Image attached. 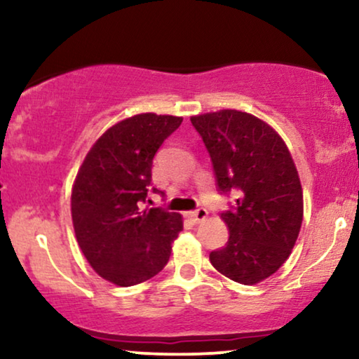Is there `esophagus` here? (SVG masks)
Instances as JSON below:
<instances>
[{
	"mask_svg": "<svg viewBox=\"0 0 359 359\" xmlns=\"http://www.w3.org/2000/svg\"><path fill=\"white\" fill-rule=\"evenodd\" d=\"M208 217V210L205 209H198V210H193V212H189V219L193 220V222H203V220Z\"/></svg>",
	"mask_w": 359,
	"mask_h": 359,
	"instance_id": "34e87169",
	"label": "esophagus"
}]
</instances>
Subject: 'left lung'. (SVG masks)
<instances>
[{"label":"left lung","instance_id":"8db88e82","mask_svg":"<svg viewBox=\"0 0 359 359\" xmlns=\"http://www.w3.org/2000/svg\"><path fill=\"white\" fill-rule=\"evenodd\" d=\"M191 124L209 151L217 191L238 196L220 212L230 235L210 263L235 283L257 284L283 266L301 230L296 165L276 130L248 112H208Z\"/></svg>","mask_w":359,"mask_h":359}]
</instances>
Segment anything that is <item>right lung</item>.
Masks as SVG:
<instances>
[{
    "label": "right lung",
    "instance_id": "1",
    "mask_svg": "<svg viewBox=\"0 0 359 359\" xmlns=\"http://www.w3.org/2000/svg\"><path fill=\"white\" fill-rule=\"evenodd\" d=\"M181 122L154 112L117 122L91 147L76 175L72 219L78 245L93 269L117 286L160 273L183 230L180 214L144 209L154 156Z\"/></svg>",
    "mask_w": 359,
    "mask_h": 359
}]
</instances>
